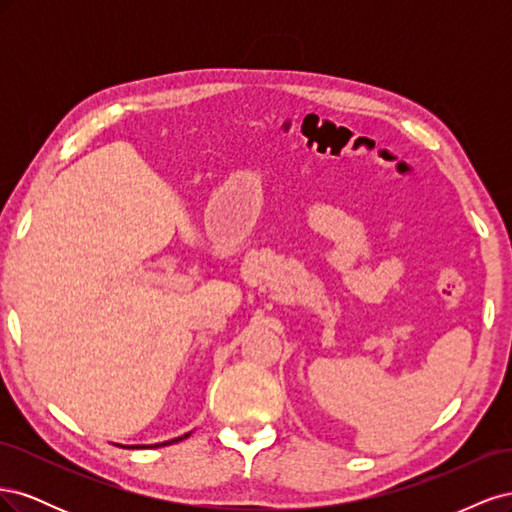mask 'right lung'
I'll list each match as a JSON object with an SVG mask.
<instances>
[{
	"instance_id": "1",
	"label": "right lung",
	"mask_w": 512,
	"mask_h": 512,
	"mask_svg": "<svg viewBox=\"0 0 512 512\" xmlns=\"http://www.w3.org/2000/svg\"><path fill=\"white\" fill-rule=\"evenodd\" d=\"M188 438V436H185ZM179 440H183V438H177V440H173V442H179ZM166 444H170V442H164V444H156V446H166ZM128 448H134V446H128Z\"/></svg>"
}]
</instances>
